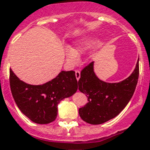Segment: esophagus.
Wrapping results in <instances>:
<instances>
[{"mask_svg": "<svg viewBox=\"0 0 150 150\" xmlns=\"http://www.w3.org/2000/svg\"><path fill=\"white\" fill-rule=\"evenodd\" d=\"M75 77L77 79V80H79V78H80V71H79V70H76V71H75Z\"/></svg>", "mask_w": 150, "mask_h": 150, "instance_id": "1", "label": "esophagus"}]
</instances>
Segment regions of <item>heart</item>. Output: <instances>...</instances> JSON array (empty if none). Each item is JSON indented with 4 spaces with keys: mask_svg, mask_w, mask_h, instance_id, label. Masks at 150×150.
Returning <instances> with one entry per match:
<instances>
[{
    "mask_svg": "<svg viewBox=\"0 0 150 150\" xmlns=\"http://www.w3.org/2000/svg\"><path fill=\"white\" fill-rule=\"evenodd\" d=\"M98 45V41L95 39H85L76 44L75 49L72 48L71 47H67L65 49L67 60L68 61L70 64H75L79 58V54L90 52L95 48Z\"/></svg>",
    "mask_w": 150,
    "mask_h": 150,
    "instance_id": "1",
    "label": "heart"
}]
</instances>
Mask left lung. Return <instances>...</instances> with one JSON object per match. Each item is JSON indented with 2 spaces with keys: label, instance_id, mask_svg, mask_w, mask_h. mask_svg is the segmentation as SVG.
<instances>
[{
  "label": "left lung",
  "instance_id": "obj_1",
  "mask_svg": "<svg viewBox=\"0 0 150 150\" xmlns=\"http://www.w3.org/2000/svg\"><path fill=\"white\" fill-rule=\"evenodd\" d=\"M138 75V61L128 78L114 83L98 78L94 72V62L85 67L81 71L78 83L79 90L86 94L88 103L79 110L81 118L89 124L98 125L119 115L134 95Z\"/></svg>",
  "mask_w": 150,
  "mask_h": 150
}]
</instances>
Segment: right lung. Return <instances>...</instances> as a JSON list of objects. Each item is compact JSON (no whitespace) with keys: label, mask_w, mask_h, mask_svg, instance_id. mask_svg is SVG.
Segmentation results:
<instances>
[{"label":"right lung","mask_w":150,"mask_h":150,"mask_svg":"<svg viewBox=\"0 0 150 150\" xmlns=\"http://www.w3.org/2000/svg\"><path fill=\"white\" fill-rule=\"evenodd\" d=\"M11 92L15 103L26 117L37 124H48L57 117V106L61 100L71 96L78 89L74 71H62L43 85L24 83L9 71Z\"/></svg>","instance_id":"right-lung-1"}]
</instances>
